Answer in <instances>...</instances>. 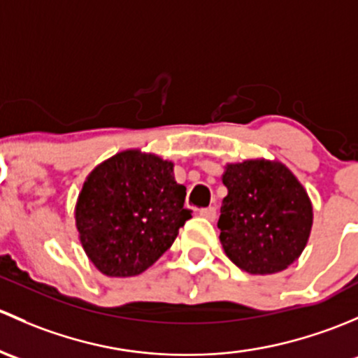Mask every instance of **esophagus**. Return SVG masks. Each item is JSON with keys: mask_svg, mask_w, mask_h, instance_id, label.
Segmentation results:
<instances>
[{"mask_svg": "<svg viewBox=\"0 0 358 358\" xmlns=\"http://www.w3.org/2000/svg\"><path fill=\"white\" fill-rule=\"evenodd\" d=\"M200 213L203 217H206V219H208V220H215L217 208H215V206H206V208H201L200 210Z\"/></svg>", "mask_w": 358, "mask_h": 358, "instance_id": "esophagus-1", "label": "esophagus"}]
</instances>
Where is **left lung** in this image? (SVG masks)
<instances>
[{
  "label": "left lung",
  "instance_id": "8db88e82",
  "mask_svg": "<svg viewBox=\"0 0 358 358\" xmlns=\"http://www.w3.org/2000/svg\"><path fill=\"white\" fill-rule=\"evenodd\" d=\"M222 182L220 243L250 274H274L298 260L310 238L314 208L296 176L278 160L227 164Z\"/></svg>",
  "mask_w": 358,
  "mask_h": 358
}]
</instances>
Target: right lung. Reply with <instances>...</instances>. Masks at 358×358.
I'll return each mask as SVG.
<instances>
[{"label":"right lung","instance_id":"obj_1","mask_svg":"<svg viewBox=\"0 0 358 358\" xmlns=\"http://www.w3.org/2000/svg\"><path fill=\"white\" fill-rule=\"evenodd\" d=\"M174 162L124 150L91 171L77 196L76 227L94 267L108 278L145 272L191 219Z\"/></svg>","mask_w":358,"mask_h":358}]
</instances>
